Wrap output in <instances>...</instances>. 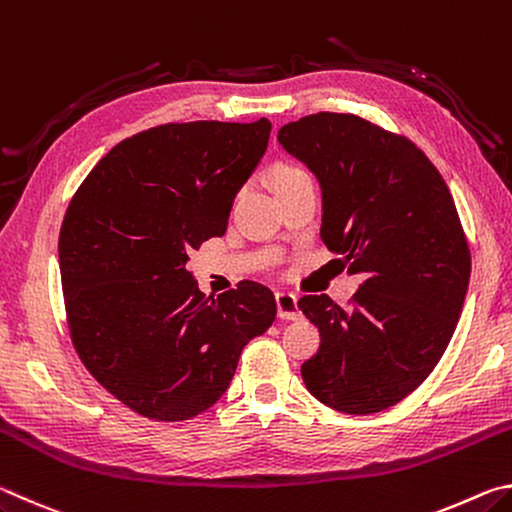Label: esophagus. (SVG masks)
Listing matches in <instances>:
<instances>
[{
  "label": "esophagus",
  "mask_w": 512,
  "mask_h": 512,
  "mask_svg": "<svg viewBox=\"0 0 512 512\" xmlns=\"http://www.w3.org/2000/svg\"><path fill=\"white\" fill-rule=\"evenodd\" d=\"M275 302H277V316L282 320H298L300 318V309H298V298L289 291H277L275 293Z\"/></svg>",
  "instance_id": "34e87169"
}]
</instances>
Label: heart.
<instances>
[{"instance_id":"b5f03b06","label":"heart","mask_w":512,"mask_h":512,"mask_svg":"<svg viewBox=\"0 0 512 512\" xmlns=\"http://www.w3.org/2000/svg\"><path fill=\"white\" fill-rule=\"evenodd\" d=\"M302 178H309L305 171L293 169V167H282L280 171H277V187L293 183V180H302Z\"/></svg>"}]
</instances>
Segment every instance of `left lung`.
I'll list each match as a JSON object with an SVG mask.
<instances>
[{"mask_svg": "<svg viewBox=\"0 0 512 512\" xmlns=\"http://www.w3.org/2000/svg\"><path fill=\"white\" fill-rule=\"evenodd\" d=\"M277 142L314 173L320 237L361 284L343 309L320 296L298 307L320 332L302 363L329 409L368 415L413 393L447 350L470 284V248L443 176L418 146L357 115L318 112Z\"/></svg>", "mask_w": 512, "mask_h": 512, "instance_id": "8db88e82", "label": "left lung"}]
</instances>
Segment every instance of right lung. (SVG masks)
Returning <instances> with one entry per match:
<instances>
[{"instance_id":"right-lung-1","label":"right lung","mask_w":512,"mask_h":512,"mask_svg":"<svg viewBox=\"0 0 512 512\" xmlns=\"http://www.w3.org/2000/svg\"><path fill=\"white\" fill-rule=\"evenodd\" d=\"M271 121L164 124L119 142L67 207L58 239L69 334L92 377L128 409L178 422L219 400L275 296L239 282L198 291L187 259L221 237L262 162Z\"/></svg>"}]
</instances>
